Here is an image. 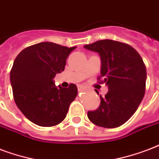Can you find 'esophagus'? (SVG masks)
Listing matches in <instances>:
<instances>
[{
	"label": "esophagus",
	"instance_id": "obj_1",
	"mask_svg": "<svg viewBox=\"0 0 159 159\" xmlns=\"http://www.w3.org/2000/svg\"><path fill=\"white\" fill-rule=\"evenodd\" d=\"M77 89H78V92H83L85 90V87L82 86V85H78L77 86Z\"/></svg>",
	"mask_w": 159,
	"mask_h": 159
}]
</instances>
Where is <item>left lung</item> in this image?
Instances as JSON below:
<instances>
[{"mask_svg": "<svg viewBox=\"0 0 159 159\" xmlns=\"http://www.w3.org/2000/svg\"><path fill=\"white\" fill-rule=\"evenodd\" d=\"M84 48L99 54V78H103L101 82L106 83L108 88L105 97L100 95L98 108L88 111V118L99 127L117 128L134 114L143 98L146 66L139 52L123 42L101 40L85 45Z\"/></svg>", "mask_w": 159, "mask_h": 159, "instance_id": "8db88e82", "label": "left lung"}]
</instances>
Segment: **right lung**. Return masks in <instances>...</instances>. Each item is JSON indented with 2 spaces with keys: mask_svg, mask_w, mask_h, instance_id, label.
Returning <instances> with one entry per match:
<instances>
[{
  "mask_svg": "<svg viewBox=\"0 0 159 159\" xmlns=\"http://www.w3.org/2000/svg\"><path fill=\"white\" fill-rule=\"evenodd\" d=\"M76 47L40 42L16 57L10 74L14 100L25 117L36 125L52 127L61 123L77 97L76 85L56 87L53 80L64 71L66 58Z\"/></svg>",
  "mask_w": 159,
  "mask_h": 159,
  "instance_id": "add662e5",
  "label": "right lung"
}]
</instances>
